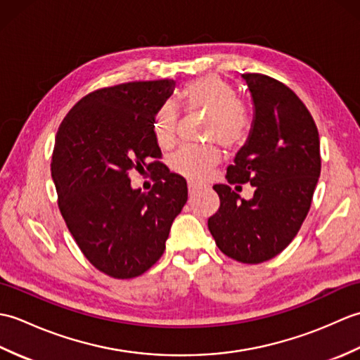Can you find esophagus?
Returning <instances> with one entry per match:
<instances>
[{"label": "esophagus", "mask_w": 360, "mask_h": 360, "mask_svg": "<svg viewBox=\"0 0 360 360\" xmlns=\"http://www.w3.org/2000/svg\"><path fill=\"white\" fill-rule=\"evenodd\" d=\"M200 188H202L200 184H195V182H188V193H190V196H193Z\"/></svg>", "instance_id": "34e87169"}]
</instances>
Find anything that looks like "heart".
I'll return each instance as SVG.
<instances>
[{
  "instance_id": "obj_1",
  "label": "heart",
  "mask_w": 360,
  "mask_h": 360,
  "mask_svg": "<svg viewBox=\"0 0 360 360\" xmlns=\"http://www.w3.org/2000/svg\"><path fill=\"white\" fill-rule=\"evenodd\" d=\"M179 106L186 114H202V136L209 142H219L227 150L238 148L248 141L252 116L248 105L236 97L232 83L219 75L188 82L179 93ZM178 116L172 105H162L153 119V136L159 147H170L176 136ZM221 153L213 145L182 147L170 159L173 172L187 179L202 181L217 167Z\"/></svg>"
}]
</instances>
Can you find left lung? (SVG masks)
Here are the masks:
<instances>
[{
  "mask_svg": "<svg viewBox=\"0 0 360 360\" xmlns=\"http://www.w3.org/2000/svg\"><path fill=\"white\" fill-rule=\"evenodd\" d=\"M243 79L255 117L226 178L231 185L249 181L256 193L246 202L230 186H213L219 209L207 224L224 255L258 264L278 255L300 231L322 159L316 122L294 91L264 74H243Z\"/></svg>",
  "mask_w": 360,
  "mask_h": 360,
  "instance_id": "left-lung-1",
  "label": "left lung"
}]
</instances>
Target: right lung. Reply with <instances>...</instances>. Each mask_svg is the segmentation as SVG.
Here are the masks:
<instances>
[{
  "instance_id": "obj_1",
  "label": "right lung",
  "mask_w": 360,
  "mask_h": 360,
  "mask_svg": "<svg viewBox=\"0 0 360 360\" xmlns=\"http://www.w3.org/2000/svg\"><path fill=\"white\" fill-rule=\"evenodd\" d=\"M173 80L129 82L86 94L56 136L51 173L58 209L96 269L134 278L162 257L173 219L187 202V182L160 162L153 136L156 111ZM147 167L148 194L131 188L129 172Z\"/></svg>"
}]
</instances>
